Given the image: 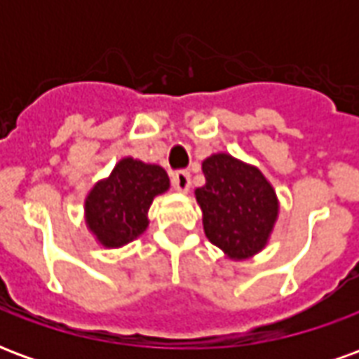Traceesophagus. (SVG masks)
I'll return each mask as SVG.
<instances>
[{
  "instance_id": "1",
  "label": "esophagus",
  "mask_w": 359,
  "mask_h": 359,
  "mask_svg": "<svg viewBox=\"0 0 359 359\" xmlns=\"http://www.w3.org/2000/svg\"><path fill=\"white\" fill-rule=\"evenodd\" d=\"M171 182L175 190H179V192H188V188H190V172L188 171H177L172 172Z\"/></svg>"
}]
</instances>
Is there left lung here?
<instances>
[{
    "label": "left lung",
    "mask_w": 359,
    "mask_h": 359,
    "mask_svg": "<svg viewBox=\"0 0 359 359\" xmlns=\"http://www.w3.org/2000/svg\"><path fill=\"white\" fill-rule=\"evenodd\" d=\"M205 184L196 190L203 231L233 259L257 254L277 219V196L259 169L217 154L202 163Z\"/></svg>",
    "instance_id": "1"
}]
</instances>
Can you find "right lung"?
<instances>
[{
	"instance_id": "obj_1",
	"label": "right lung",
	"mask_w": 359,
	"mask_h": 359,
	"mask_svg": "<svg viewBox=\"0 0 359 359\" xmlns=\"http://www.w3.org/2000/svg\"><path fill=\"white\" fill-rule=\"evenodd\" d=\"M169 188V177L159 165L126 157L107 180L97 182L86 200V223L103 246L117 248L140 236L148 226L154 198Z\"/></svg>"
}]
</instances>
